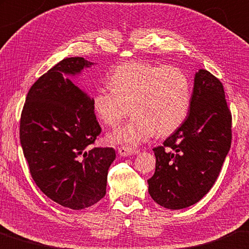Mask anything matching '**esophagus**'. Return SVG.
<instances>
[{"label":"esophagus","mask_w":249,"mask_h":249,"mask_svg":"<svg viewBox=\"0 0 249 249\" xmlns=\"http://www.w3.org/2000/svg\"><path fill=\"white\" fill-rule=\"evenodd\" d=\"M118 153H119L121 157H129V156H133V154H138L139 153V150L124 145V146H120V148H118Z\"/></svg>","instance_id":"1"}]
</instances>
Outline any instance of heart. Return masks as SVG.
<instances>
[{"label": "heart", "mask_w": 249, "mask_h": 249, "mask_svg": "<svg viewBox=\"0 0 249 249\" xmlns=\"http://www.w3.org/2000/svg\"><path fill=\"white\" fill-rule=\"evenodd\" d=\"M110 88L99 87L92 97L93 109L108 127L116 128L133 116L109 139L137 145L154 134L173 133L184 122L191 105V83L180 68L146 62H128L108 77Z\"/></svg>", "instance_id": "obj_1"}]
</instances>
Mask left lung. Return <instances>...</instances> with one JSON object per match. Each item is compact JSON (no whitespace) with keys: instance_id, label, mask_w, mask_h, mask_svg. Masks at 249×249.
Segmentation results:
<instances>
[{"instance_id":"left-lung-1","label":"left lung","mask_w":249,"mask_h":249,"mask_svg":"<svg viewBox=\"0 0 249 249\" xmlns=\"http://www.w3.org/2000/svg\"><path fill=\"white\" fill-rule=\"evenodd\" d=\"M231 143V113L219 79L195 74L190 111L183 124L153 149L156 172L148 180L154 202L169 210L197 203L214 185Z\"/></svg>"}]
</instances>
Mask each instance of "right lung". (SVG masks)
<instances>
[{
  "label": "right lung",
  "mask_w": 249,
  "mask_h": 249,
  "mask_svg": "<svg viewBox=\"0 0 249 249\" xmlns=\"http://www.w3.org/2000/svg\"><path fill=\"white\" fill-rule=\"evenodd\" d=\"M93 63L69 57L40 76L28 90L19 121L24 157L36 185L71 210L96 204L106 195L113 148H91L101 132L92 99L66 75Z\"/></svg>",
  "instance_id": "obj_1"
}]
</instances>
